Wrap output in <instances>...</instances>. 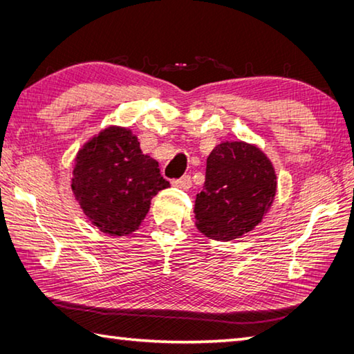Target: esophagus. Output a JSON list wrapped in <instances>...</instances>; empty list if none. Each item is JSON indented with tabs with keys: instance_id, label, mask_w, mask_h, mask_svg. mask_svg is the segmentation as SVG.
<instances>
[{
	"instance_id": "obj_1",
	"label": "esophagus",
	"mask_w": 354,
	"mask_h": 354,
	"mask_svg": "<svg viewBox=\"0 0 354 354\" xmlns=\"http://www.w3.org/2000/svg\"><path fill=\"white\" fill-rule=\"evenodd\" d=\"M171 184L175 185V187H178V189L187 190V189H190V187H192V178L189 175H184L183 178L175 179V181H173Z\"/></svg>"
}]
</instances>
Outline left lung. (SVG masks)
<instances>
[{
	"instance_id": "8db88e82",
	"label": "left lung",
	"mask_w": 354,
	"mask_h": 354,
	"mask_svg": "<svg viewBox=\"0 0 354 354\" xmlns=\"http://www.w3.org/2000/svg\"><path fill=\"white\" fill-rule=\"evenodd\" d=\"M277 176L255 146L222 142L207 158L205 184L194 201L196 227L214 240H234L259 225L272 204Z\"/></svg>"
}]
</instances>
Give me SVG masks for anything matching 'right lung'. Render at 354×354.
I'll return each mask as SVG.
<instances>
[{"instance_id":"1","label":"right lung","mask_w":354,"mask_h":354,"mask_svg":"<svg viewBox=\"0 0 354 354\" xmlns=\"http://www.w3.org/2000/svg\"><path fill=\"white\" fill-rule=\"evenodd\" d=\"M71 189L97 228L131 234L149 212L150 199L170 187L158 162L141 152L131 131L111 126L79 150Z\"/></svg>"}]
</instances>
